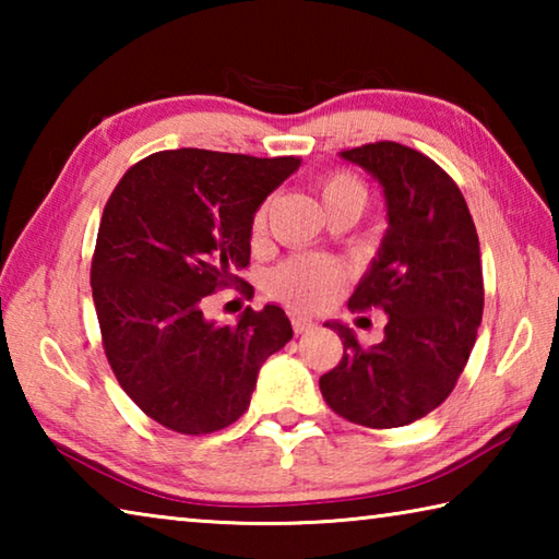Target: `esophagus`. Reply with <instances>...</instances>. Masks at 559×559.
Returning a JSON list of instances; mask_svg holds the SVG:
<instances>
[{"instance_id": "34e87169", "label": "esophagus", "mask_w": 559, "mask_h": 559, "mask_svg": "<svg viewBox=\"0 0 559 559\" xmlns=\"http://www.w3.org/2000/svg\"><path fill=\"white\" fill-rule=\"evenodd\" d=\"M290 323H293V330H296V335H302V333H310V330H316V323L306 316H290Z\"/></svg>"}]
</instances>
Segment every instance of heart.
Segmentation results:
<instances>
[{
  "instance_id": "heart-1",
  "label": "heart",
  "mask_w": 559,
  "mask_h": 559,
  "mask_svg": "<svg viewBox=\"0 0 559 559\" xmlns=\"http://www.w3.org/2000/svg\"><path fill=\"white\" fill-rule=\"evenodd\" d=\"M320 200L325 210L345 200L362 204L365 189L353 175H330L320 182ZM266 216L269 204H263L253 216V234L266 229ZM340 283H343V269L337 263L320 257H296L271 273L269 288L296 308H320L335 296Z\"/></svg>"
}]
</instances>
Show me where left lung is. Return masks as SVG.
I'll use <instances>...</instances> for the list:
<instances>
[{"instance_id": "obj_1", "label": "left lung", "mask_w": 559, "mask_h": 559, "mask_svg": "<svg viewBox=\"0 0 559 559\" xmlns=\"http://www.w3.org/2000/svg\"><path fill=\"white\" fill-rule=\"evenodd\" d=\"M380 182L386 231L349 308H382V343L362 347L353 330L343 359L320 377L335 414L370 429L406 427L447 400L468 362L484 318L480 246L461 189L443 169L400 143L340 153Z\"/></svg>"}]
</instances>
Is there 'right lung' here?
Instances as JSON below:
<instances>
[{"label": "right lung", "instance_id": "obj_1", "mask_svg": "<svg viewBox=\"0 0 559 559\" xmlns=\"http://www.w3.org/2000/svg\"><path fill=\"white\" fill-rule=\"evenodd\" d=\"M298 157L165 150L130 167L103 210L91 266L103 347L126 394L179 433H212L249 409L259 370L293 337L283 308L236 325L204 316L251 259L253 216Z\"/></svg>", "mask_w": 559, "mask_h": 559}]
</instances>
